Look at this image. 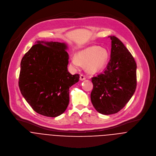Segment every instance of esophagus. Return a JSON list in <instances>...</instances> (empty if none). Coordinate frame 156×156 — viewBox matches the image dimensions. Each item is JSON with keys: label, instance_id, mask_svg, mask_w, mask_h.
<instances>
[{"label": "esophagus", "instance_id": "esophagus-1", "mask_svg": "<svg viewBox=\"0 0 156 156\" xmlns=\"http://www.w3.org/2000/svg\"><path fill=\"white\" fill-rule=\"evenodd\" d=\"M86 76L85 75H83V74H81V75H80V80H81V81H83V80H86Z\"/></svg>", "mask_w": 156, "mask_h": 156}]
</instances>
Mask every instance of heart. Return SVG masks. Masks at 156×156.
<instances>
[{
    "label": "heart",
    "mask_w": 156,
    "mask_h": 156,
    "mask_svg": "<svg viewBox=\"0 0 156 156\" xmlns=\"http://www.w3.org/2000/svg\"><path fill=\"white\" fill-rule=\"evenodd\" d=\"M108 60V53L99 46H91L80 51L72 58V63L79 67L82 63H86L87 70L93 73L101 70L105 66Z\"/></svg>",
    "instance_id": "heart-1"
}]
</instances>
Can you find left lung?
I'll use <instances>...</instances> for the list:
<instances>
[{"label":"left lung","mask_w":156,"mask_h":156,"mask_svg":"<svg viewBox=\"0 0 156 156\" xmlns=\"http://www.w3.org/2000/svg\"><path fill=\"white\" fill-rule=\"evenodd\" d=\"M112 42L110 59L102 73L91 78V102L100 114H116L128 102L136 88V63L117 37Z\"/></svg>","instance_id":"1"}]
</instances>
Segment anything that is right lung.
Listing matches in <instances>:
<instances>
[{
    "mask_svg": "<svg viewBox=\"0 0 156 156\" xmlns=\"http://www.w3.org/2000/svg\"><path fill=\"white\" fill-rule=\"evenodd\" d=\"M65 43L37 41L21 61L18 85L21 94L36 112L56 117L69 104V88L80 75L67 69L69 55Z\"/></svg>",
    "mask_w": 156,
    "mask_h": 156,
    "instance_id": "1",
    "label": "right lung"
}]
</instances>
